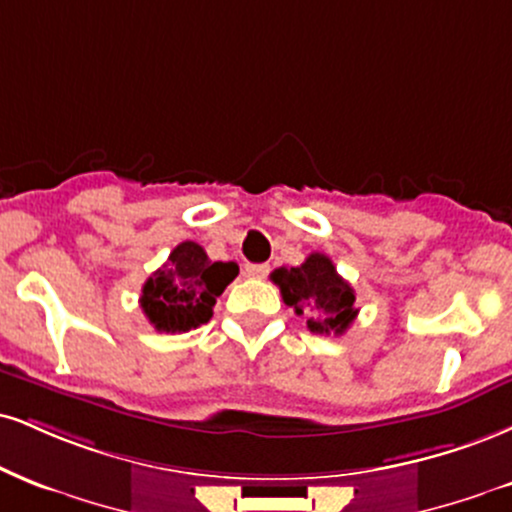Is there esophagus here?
Instances as JSON below:
<instances>
[{
	"instance_id": "esophagus-1",
	"label": "esophagus",
	"mask_w": 512,
	"mask_h": 512,
	"mask_svg": "<svg viewBox=\"0 0 512 512\" xmlns=\"http://www.w3.org/2000/svg\"><path fill=\"white\" fill-rule=\"evenodd\" d=\"M245 274L252 279H264L269 274V264H245Z\"/></svg>"
}]
</instances>
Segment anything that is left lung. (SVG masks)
<instances>
[{"label":"left lung","instance_id":"left-lung-1","mask_svg":"<svg viewBox=\"0 0 512 512\" xmlns=\"http://www.w3.org/2000/svg\"><path fill=\"white\" fill-rule=\"evenodd\" d=\"M272 281L281 288L283 303L307 319L312 334H343L357 317L353 286L322 252H312L300 267L276 269Z\"/></svg>","mask_w":512,"mask_h":512}]
</instances>
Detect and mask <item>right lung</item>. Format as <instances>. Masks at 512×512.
<instances>
[{"label":"right lung","instance_id":"add662e5","mask_svg":"<svg viewBox=\"0 0 512 512\" xmlns=\"http://www.w3.org/2000/svg\"><path fill=\"white\" fill-rule=\"evenodd\" d=\"M238 276L236 262H212L202 245L183 240L145 281L140 307L157 331L181 334L212 319V307Z\"/></svg>","mask_w":512,"mask_h":512}]
</instances>
